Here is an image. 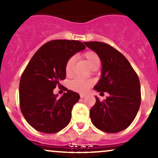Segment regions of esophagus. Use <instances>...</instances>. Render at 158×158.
Returning a JSON list of instances; mask_svg holds the SVG:
<instances>
[{"instance_id": "obj_1", "label": "esophagus", "mask_w": 158, "mask_h": 158, "mask_svg": "<svg viewBox=\"0 0 158 158\" xmlns=\"http://www.w3.org/2000/svg\"><path fill=\"white\" fill-rule=\"evenodd\" d=\"M85 97H86V95H85V94H80V97L81 98H84Z\"/></svg>"}]
</instances>
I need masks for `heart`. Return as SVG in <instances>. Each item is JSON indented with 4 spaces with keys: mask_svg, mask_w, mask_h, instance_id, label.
<instances>
[{
    "mask_svg": "<svg viewBox=\"0 0 158 158\" xmlns=\"http://www.w3.org/2000/svg\"><path fill=\"white\" fill-rule=\"evenodd\" d=\"M82 56L86 59L87 62L88 63V64L92 69L99 68V64H100V59L97 52L92 51V50H88L82 54ZM74 64H75L74 57L69 58L64 67L65 73L68 77H70L73 74ZM92 85H93V81L91 80L77 77L70 81L69 86L71 90L84 93V92L88 91V89L92 86Z\"/></svg>",
    "mask_w": 158,
    "mask_h": 158,
    "instance_id": "b5f03b06",
    "label": "heart"
}]
</instances>
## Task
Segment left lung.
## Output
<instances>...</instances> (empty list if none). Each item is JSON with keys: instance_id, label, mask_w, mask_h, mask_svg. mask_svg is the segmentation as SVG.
Listing matches in <instances>:
<instances>
[{"instance_id": "left-lung-1", "label": "left lung", "mask_w": 158, "mask_h": 158, "mask_svg": "<svg viewBox=\"0 0 158 158\" xmlns=\"http://www.w3.org/2000/svg\"><path fill=\"white\" fill-rule=\"evenodd\" d=\"M84 44L97 52L102 61V77L94 89L109 94L103 102L96 97L90 110L91 122L107 133L123 131L133 122L140 106L138 76L126 58L110 45L99 41Z\"/></svg>"}]
</instances>
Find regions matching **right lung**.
<instances>
[{
	"label": "right lung",
	"mask_w": 158,
	"mask_h": 158,
	"mask_svg": "<svg viewBox=\"0 0 158 158\" xmlns=\"http://www.w3.org/2000/svg\"><path fill=\"white\" fill-rule=\"evenodd\" d=\"M85 49L79 41L52 40L36 51L23 70L19 84L20 108L27 122L37 131L56 133L70 123L79 94L63 86L67 93L57 98L53 89L62 86L59 81L66 77L64 67L69 58Z\"/></svg>",
	"instance_id": "obj_1"
}]
</instances>
